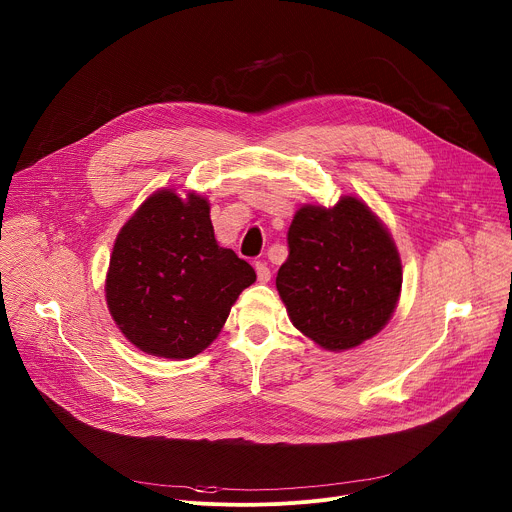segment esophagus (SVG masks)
I'll use <instances>...</instances> for the list:
<instances>
[{
	"label": "esophagus",
	"instance_id": "obj_1",
	"mask_svg": "<svg viewBox=\"0 0 512 512\" xmlns=\"http://www.w3.org/2000/svg\"><path fill=\"white\" fill-rule=\"evenodd\" d=\"M255 271H257V279H259L261 283H267V281L271 279V271H269V267H267L265 261H255Z\"/></svg>",
	"mask_w": 512,
	"mask_h": 512
}]
</instances>
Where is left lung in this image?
Listing matches in <instances>:
<instances>
[{
	"instance_id": "1",
	"label": "left lung",
	"mask_w": 512,
	"mask_h": 512,
	"mask_svg": "<svg viewBox=\"0 0 512 512\" xmlns=\"http://www.w3.org/2000/svg\"><path fill=\"white\" fill-rule=\"evenodd\" d=\"M275 285L294 326L328 350L373 338L395 312L401 259L371 208L346 196L304 206L287 231Z\"/></svg>"
}]
</instances>
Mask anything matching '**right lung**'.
I'll return each instance as SVG.
<instances>
[{
    "instance_id": "add662e5",
    "label": "right lung",
    "mask_w": 512,
    "mask_h": 512,
    "mask_svg": "<svg viewBox=\"0 0 512 512\" xmlns=\"http://www.w3.org/2000/svg\"><path fill=\"white\" fill-rule=\"evenodd\" d=\"M255 269L218 247L210 206L162 190L117 235L107 273V306L125 338L164 358H190L221 332Z\"/></svg>"
}]
</instances>
